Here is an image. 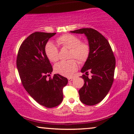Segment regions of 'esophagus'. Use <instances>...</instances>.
<instances>
[{
    "mask_svg": "<svg viewBox=\"0 0 134 134\" xmlns=\"http://www.w3.org/2000/svg\"><path fill=\"white\" fill-rule=\"evenodd\" d=\"M68 79V81L69 82H71V81H72V80H73V78L72 77H69Z\"/></svg>",
    "mask_w": 134,
    "mask_h": 134,
    "instance_id": "esophagus-1",
    "label": "esophagus"
}]
</instances>
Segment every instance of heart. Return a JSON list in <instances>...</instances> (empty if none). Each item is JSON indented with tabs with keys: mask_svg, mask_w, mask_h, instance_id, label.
Here are the masks:
<instances>
[{
	"mask_svg": "<svg viewBox=\"0 0 134 134\" xmlns=\"http://www.w3.org/2000/svg\"><path fill=\"white\" fill-rule=\"evenodd\" d=\"M57 42L63 48L69 49V60L57 63L54 66L55 72L62 76L71 77L77 69V60L80 63L87 61L90 53V47L86 42L80 41V38L72 34H64L57 39ZM45 54L51 62H56L59 59L58 49L52 42L47 43L45 46ZM72 58V59L70 58Z\"/></svg>",
	"mask_w": 134,
	"mask_h": 134,
	"instance_id": "heart-1",
	"label": "heart"
}]
</instances>
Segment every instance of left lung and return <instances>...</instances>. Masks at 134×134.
Returning <instances> with one entry per match:
<instances>
[{
	"label": "left lung",
	"mask_w": 134,
	"mask_h": 134,
	"mask_svg": "<svg viewBox=\"0 0 134 134\" xmlns=\"http://www.w3.org/2000/svg\"><path fill=\"white\" fill-rule=\"evenodd\" d=\"M74 34H84L88 40L90 53L81 69L86 74L89 71L91 78L83 74L84 85L79 91L80 100L87 105L98 104L108 94L114 80L115 58L110 45L101 34L91 28L71 31Z\"/></svg>",
	"instance_id": "1"
}]
</instances>
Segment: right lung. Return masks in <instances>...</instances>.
<instances>
[{
    "label": "right lung",
    "mask_w": 134,
    "mask_h": 134,
    "mask_svg": "<svg viewBox=\"0 0 134 134\" xmlns=\"http://www.w3.org/2000/svg\"><path fill=\"white\" fill-rule=\"evenodd\" d=\"M55 34L36 32L30 35L21 44L16 59L23 87L35 100L47 108L61 103L63 88L68 83L67 79L58 74L46 79L53 69L45 54V46Z\"/></svg>",
    "instance_id": "1"
}]
</instances>
